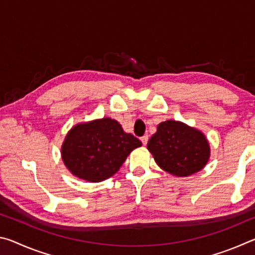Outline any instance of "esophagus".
<instances>
[{"instance_id": "34e87169", "label": "esophagus", "mask_w": 255, "mask_h": 255, "mask_svg": "<svg viewBox=\"0 0 255 255\" xmlns=\"http://www.w3.org/2000/svg\"><path fill=\"white\" fill-rule=\"evenodd\" d=\"M140 140H141V143H143V145H146V144H147V141H148V136L144 135L143 137L140 138Z\"/></svg>"}]
</instances>
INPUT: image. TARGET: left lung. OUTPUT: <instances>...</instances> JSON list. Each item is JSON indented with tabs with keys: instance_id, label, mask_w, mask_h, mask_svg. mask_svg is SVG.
<instances>
[{
	"instance_id": "1",
	"label": "left lung",
	"mask_w": 255,
	"mask_h": 255,
	"mask_svg": "<svg viewBox=\"0 0 255 255\" xmlns=\"http://www.w3.org/2000/svg\"><path fill=\"white\" fill-rule=\"evenodd\" d=\"M147 149L162 170L179 178L201 171L210 157V145L204 132L176 120L158 125Z\"/></svg>"
}]
</instances>
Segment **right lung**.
Masks as SVG:
<instances>
[{
	"label": "right lung",
	"mask_w": 255,
	"mask_h": 255,
	"mask_svg": "<svg viewBox=\"0 0 255 255\" xmlns=\"http://www.w3.org/2000/svg\"><path fill=\"white\" fill-rule=\"evenodd\" d=\"M140 146L141 141L125 132L117 120L107 117L72 127L60 154L73 175L96 183L117 173L128 155Z\"/></svg>",
	"instance_id": "add662e5"
}]
</instances>
